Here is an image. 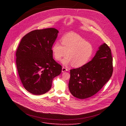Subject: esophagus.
<instances>
[{"label": "esophagus", "mask_w": 126, "mask_h": 126, "mask_svg": "<svg viewBox=\"0 0 126 126\" xmlns=\"http://www.w3.org/2000/svg\"><path fill=\"white\" fill-rule=\"evenodd\" d=\"M67 71V69H66V68H65V67H63V68H62V72H65V71Z\"/></svg>", "instance_id": "1"}]
</instances>
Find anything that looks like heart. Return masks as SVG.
I'll list each match as a JSON object with an SVG mask.
<instances>
[{"instance_id":"heart-1","label":"heart","mask_w":126,"mask_h":126,"mask_svg":"<svg viewBox=\"0 0 126 126\" xmlns=\"http://www.w3.org/2000/svg\"><path fill=\"white\" fill-rule=\"evenodd\" d=\"M51 49L56 60H61L67 54V56L61 61L62 63L65 66L72 64L76 67L85 64L89 61L94 51L93 46L90 43L76 34L63 37L62 44L59 41L55 42Z\"/></svg>"}]
</instances>
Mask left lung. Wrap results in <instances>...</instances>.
Listing matches in <instances>:
<instances>
[{"instance_id":"left-lung-1","label":"left lung","mask_w":126,"mask_h":126,"mask_svg":"<svg viewBox=\"0 0 126 126\" xmlns=\"http://www.w3.org/2000/svg\"><path fill=\"white\" fill-rule=\"evenodd\" d=\"M112 72L111 50L103 43L98 47L91 61L79 68L70 70L69 91L78 98L90 97L103 87Z\"/></svg>"}]
</instances>
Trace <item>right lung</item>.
I'll return each mask as SVG.
<instances>
[{"mask_svg":"<svg viewBox=\"0 0 126 126\" xmlns=\"http://www.w3.org/2000/svg\"><path fill=\"white\" fill-rule=\"evenodd\" d=\"M58 33L54 28L33 31L24 36L19 45L16 52L18 74L25 89L32 94L47 92L53 79L62 72L51 49Z\"/></svg>","mask_w":126,"mask_h":126,"instance_id":"right-lung-1","label":"right lung"}]
</instances>
